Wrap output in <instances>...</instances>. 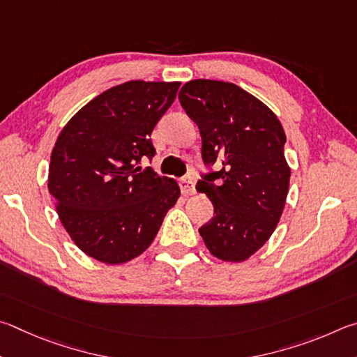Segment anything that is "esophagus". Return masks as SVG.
Here are the masks:
<instances>
[{"label":"esophagus","instance_id":"34e87169","mask_svg":"<svg viewBox=\"0 0 357 357\" xmlns=\"http://www.w3.org/2000/svg\"><path fill=\"white\" fill-rule=\"evenodd\" d=\"M180 188H182L183 195H192L195 192V177L185 175V177L180 178Z\"/></svg>","mask_w":357,"mask_h":357}]
</instances>
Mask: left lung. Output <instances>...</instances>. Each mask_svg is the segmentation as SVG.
Wrapping results in <instances>:
<instances>
[{
	"label": "left lung",
	"mask_w": 357,
	"mask_h": 357,
	"mask_svg": "<svg viewBox=\"0 0 357 357\" xmlns=\"http://www.w3.org/2000/svg\"><path fill=\"white\" fill-rule=\"evenodd\" d=\"M178 100L201 131L204 165L215 167L196 185L215 207L199 234L215 257L246 260L273 235L289 192L282 125L234 83L192 79Z\"/></svg>",
	"instance_id": "8db88e82"
}]
</instances>
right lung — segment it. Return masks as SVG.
Listing matches in <instances>:
<instances>
[{"instance_id":"right-lung-1","label":"right lung","mask_w":357,"mask_h":357,"mask_svg":"<svg viewBox=\"0 0 357 357\" xmlns=\"http://www.w3.org/2000/svg\"><path fill=\"white\" fill-rule=\"evenodd\" d=\"M180 83L128 81L100 93L62 128L48 190L81 251L108 265L141 255L180 197L175 180L141 167L156 150L150 135Z\"/></svg>"}]
</instances>
